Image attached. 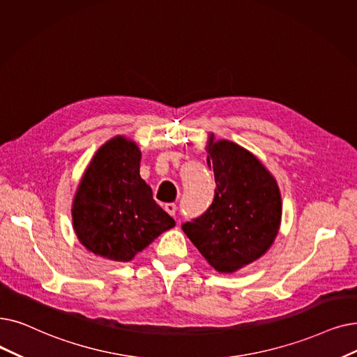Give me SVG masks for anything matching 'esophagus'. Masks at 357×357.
<instances>
[{"instance_id": "obj_1", "label": "esophagus", "mask_w": 357, "mask_h": 357, "mask_svg": "<svg viewBox=\"0 0 357 357\" xmlns=\"http://www.w3.org/2000/svg\"><path fill=\"white\" fill-rule=\"evenodd\" d=\"M165 210H166L170 215H175V213H176V206H175L174 203H167V204H165Z\"/></svg>"}]
</instances>
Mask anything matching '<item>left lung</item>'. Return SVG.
Masks as SVG:
<instances>
[{"label":"left lung","instance_id":"obj_1","mask_svg":"<svg viewBox=\"0 0 357 357\" xmlns=\"http://www.w3.org/2000/svg\"><path fill=\"white\" fill-rule=\"evenodd\" d=\"M207 165L215 179L208 210L182 230L208 264L235 273L264 255L282 223V194L275 178L250 150L208 134Z\"/></svg>","mask_w":357,"mask_h":357}]
</instances>
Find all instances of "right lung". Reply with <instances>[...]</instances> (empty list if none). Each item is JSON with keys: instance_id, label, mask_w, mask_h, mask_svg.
Instances as JSON below:
<instances>
[{"instance_id": "1", "label": "right lung", "mask_w": 357, "mask_h": 357, "mask_svg": "<svg viewBox=\"0 0 357 357\" xmlns=\"http://www.w3.org/2000/svg\"><path fill=\"white\" fill-rule=\"evenodd\" d=\"M142 151L126 135L102 144L73 199V227L87 251L128 262L175 220L153 199L140 176Z\"/></svg>"}]
</instances>
